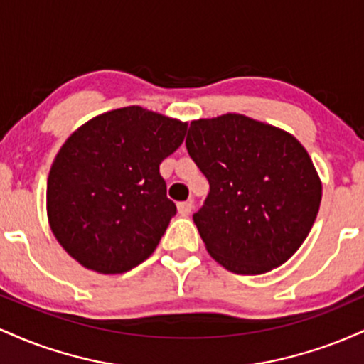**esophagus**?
<instances>
[{"label":"esophagus","mask_w":364,"mask_h":364,"mask_svg":"<svg viewBox=\"0 0 364 364\" xmlns=\"http://www.w3.org/2000/svg\"><path fill=\"white\" fill-rule=\"evenodd\" d=\"M191 210H193V202H191V200H186V202L178 203V212L181 215H188Z\"/></svg>","instance_id":"1"}]
</instances>
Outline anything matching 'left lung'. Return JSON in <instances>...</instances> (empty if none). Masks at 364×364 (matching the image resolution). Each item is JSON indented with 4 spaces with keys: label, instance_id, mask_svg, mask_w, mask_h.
Returning a JSON list of instances; mask_svg holds the SVG:
<instances>
[{
    "label": "left lung",
    "instance_id": "left-lung-1",
    "mask_svg": "<svg viewBox=\"0 0 364 364\" xmlns=\"http://www.w3.org/2000/svg\"><path fill=\"white\" fill-rule=\"evenodd\" d=\"M186 149L210 185L193 223L207 252L235 274H265L298 252L321 181L291 133L248 116L191 121Z\"/></svg>",
    "mask_w": 364,
    "mask_h": 364
}]
</instances>
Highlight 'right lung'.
Returning <instances> with one entry per match:
<instances>
[{"label": "right lung", "instance_id": "add662e5", "mask_svg": "<svg viewBox=\"0 0 364 364\" xmlns=\"http://www.w3.org/2000/svg\"><path fill=\"white\" fill-rule=\"evenodd\" d=\"M186 127L128 106L68 136L46 198L53 235L70 257L99 274H123L154 253L176 214L159 166L183 144Z\"/></svg>", "mask_w": 364, "mask_h": 364}]
</instances>
